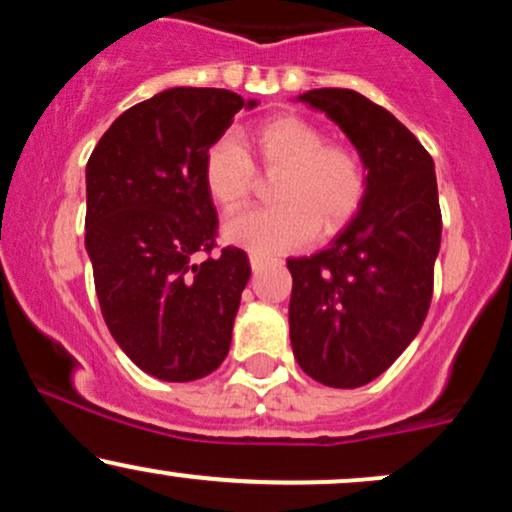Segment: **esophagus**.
<instances>
[{
	"mask_svg": "<svg viewBox=\"0 0 512 512\" xmlns=\"http://www.w3.org/2000/svg\"><path fill=\"white\" fill-rule=\"evenodd\" d=\"M267 257H262V255H250V267H252V272H262L264 267H267Z\"/></svg>",
	"mask_w": 512,
	"mask_h": 512,
	"instance_id": "obj_1",
	"label": "esophagus"
}]
</instances>
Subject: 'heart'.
<instances>
[{
	"label": "heart",
	"mask_w": 512,
	"mask_h": 512,
	"mask_svg": "<svg viewBox=\"0 0 512 512\" xmlns=\"http://www.w3.org/2000/svg\"><path fill=\"white\" fill-rule=\"evenodd\" d=\"M243 142L267 170H284L276 209H250L223 223V238L252 255L301 248L320 228L332 233L356 214L366 173L354 151L327 144L325 132L296 115H276L243 134ZM204 185L223 211L248 202L255 166L236 139H219L204 156Z\"/></svg>",
	"instance_id": "heart-1"
}]
</instances>
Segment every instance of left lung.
I'll return each mask as SVG.
<instances>
[{
	"label": "left lung",
	"mask_w": 512,
	"mask_h": 512,
	"mask_svg": "<svg viewBox=\"0 0 512 512\" xmlns=\"http://www.w3.org/2000/svg\"><path fill=\"white\" fill-rule=\"evenodd\" d=\"M349 137L366 170L361 207L325 250L291 257L298 366L327 387L383 375L424 325L440 250L436 166L395 115L351 88L296 98Z\"/></svg>",
	"instance_id": "left-lung-1"
}]
</instances>
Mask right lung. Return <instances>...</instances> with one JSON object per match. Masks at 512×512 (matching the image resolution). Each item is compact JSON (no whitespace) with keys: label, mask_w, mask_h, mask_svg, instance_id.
Masks as SVG:
<instances>
[{"label":"right lung","mask_w":512,"mask_h":512,"mask_svg":"<svg viewBox=\"0 0 512 512\" xmlns=\"http://www.w3.org/2000/svg\"><path fill=\"white\" fill-rule=\"evenodd\" d=\"M226 88L178 86L125 110L86 163V252L105 325L144 373L190 383L231 349L248 255L211 252L219 219L204 156L252 110Z\"/></svg>","instance_id":"right-lung-1"}]
</instances>
